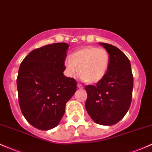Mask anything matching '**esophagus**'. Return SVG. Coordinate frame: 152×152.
<instances>
[{"mask_svg":"<svg viewBox=\"0 0 152 152\" xmlns=\"http://www.w3.org/2000/svg\"><path fill=\"white\" fill-rule=\"evenodd\" d=\"M77 87L79 88V89H83V88H84V87H83L82 85L80 84H77Z\"/></svg>","mask_w":152,"mask_h":152,"instance_id":"34e87169","label":"esophagus"}]
</instances>
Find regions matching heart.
Segmentation results:
<instances>
[{"label":"heart","instance_id":"1","mask_svg":"<svg viewBox=\"0 0 152 152\" xmlns=\"http://www.w3.org/2000/svg\"><path fill=\"white\" fill-rule=\"evenodd\" d=\"M109 65L107 51L94 46L80 48L64 61L66 73L69 77L74 78L79 71L80 79L90 84H96L104 79Z\"/></svg>","mask_w":152,"mask_h":152}]
</instances>
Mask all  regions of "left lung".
Masks as SVG:
<instances>
[{
	"instance_id": "8db88e82",
	"label": "left lung",
	"mask_w": 152,
	"mask_h": 152,
	"mask_svg": "<svg viewBox=\"0 0 152 152\" xmlns=\"http://www.w3.org/2000/svg\"><path fill=\"white\" fill-rule=\"evenodd\" d=\"M107 51L110 65L107 74L96 85H86V110L97 124L113 126L127 113L132 99L133 79L131 63L116 47L99 42Z\"/></svg>"
}]
</instances>
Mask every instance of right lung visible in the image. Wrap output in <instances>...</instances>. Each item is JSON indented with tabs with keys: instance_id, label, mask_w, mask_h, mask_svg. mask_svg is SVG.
<instances>
[{
	"instance_id": "1",
	"label": "right lung",
	"mask_w": 152,
	"mask_h": 152,
	"mask_svg": "<svg viewBox=\"0 0 152 152\" xmlns=\"http://www.w3.org/2000/svg\"><path fill=\"white\" fill-rule=\"evenodd\" d=\"M68 47L58 42L37 48L20 65L16 81L20 108L28 123L37 129L56 127L76 91V80L63 74Z\"/></svg>"
}]
</instances>
